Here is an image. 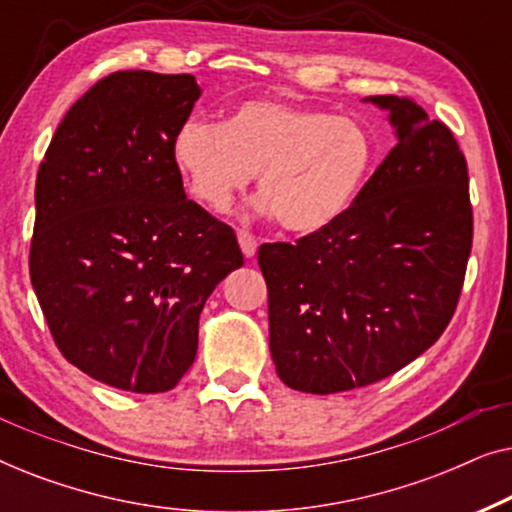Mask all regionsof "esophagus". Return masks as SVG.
I'll list each match as a JSON object with an SVG mask.
<instances>
[{
    "instance_id": "1",
    "label": "esophagus",
    "mask_w": 512,
    "mask_h": 512,
    "mask_svg": "<svg viewBox=\"0 0 512 512\" xmlns=\"http://www.w3.org/2000/svg\"><path fill=\"white\" fill-rule=\"evenodd\" d=\"M237 242H240V249H242V254L247 256V258H251L256 254V249H258V240L254 235L249 233V230H237Z\"/></svg>"
}]
</instances>
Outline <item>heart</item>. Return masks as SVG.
<instances>
[{
  "label": "heart",
  "mask_w": 512,
  "mask_h": 512,
  "mask_svg": "<svg viewBox=\"0 0 512 512\" xmlns=\"http://www.w3.org/2000/svg\"><path fill=\"white\" fill-rule=\"evenodd\" d=\"M172 156L202 205L226 212L258 172L261 207L310 235L340 219L377 163L373 132L352 116L277 100H249L226 123L188 118Z\"/></svg>",
  "instance_id": "obj_1"
}]
</instances>
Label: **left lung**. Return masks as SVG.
<instances>
[{
    "mask_svg": "<svg viewBox=\"0 0 512 512\" xmlns=\"http://www.w3.org/2000/svg\"><path fill=\"white\" fill-rule=\"evenodd\" d=\"M398 142L338 221L261 244L270 352L286 387L338 394L394 375L454 317L473 244L468 165L412 97L375 95Z\"/></svg>",
    "mask_w": 512,
    "mask_h": 512,
    "instance_id": "1",
    "label": "left lung"
}]
</instances>
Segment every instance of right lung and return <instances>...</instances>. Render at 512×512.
<instances>
[{"mask_svg":"<svg viewBox=\"0 0 512 512\" xmlns=\"http://www.w3.org/2000/svg\"><path fill=\"white\" fill-rule=\"evenodd\" d=\"M198 97L191 74L104 76L62 118L34 186L30 279L48 331L72 366L135 394L177 387L209 293L244 263L172 156Z\"/></svg>","mask_w":512,"mask_h":512,"instance_id":"1","label":"right lung"}]
</instances>
